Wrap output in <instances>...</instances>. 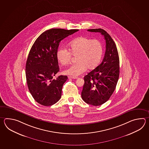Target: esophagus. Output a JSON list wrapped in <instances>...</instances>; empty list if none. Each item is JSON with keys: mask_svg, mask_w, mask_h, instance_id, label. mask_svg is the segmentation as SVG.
Returning a JSON list of instances; mask_svg holds the SVG:
<instances>
[{"mask_svg": "<svg viewBox=\"0 0 149 149\" xmlns=\"http://www.w3.org/2000/svg\"><path fill=\"white\" fill-rule=\"evenodd\" d=\"M68 78H69V79H78V77H72V76H69V77H68Z\"/></svg>", "mask_w": 149, "mask_h": 149, "instance_id": "esophagus-1", "label": "esophagus"}]
</instances>
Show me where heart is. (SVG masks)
I'll return each instance as SVG.
<instances>
[{
	"instance_id": "b5f03b06",
	"label": "heart",
	"mask_w": 149,
	"mask_h": 149,
	"mask_svg": "<svg viewBox=\"0 0 149 149\" xmlns=\"http://www.w3.org/2000/svg\"><path fill=\"white\" fill-rule=\"evenodd\" d=\"M69 47L70 52L65 48H61L56 54L57 61L63 65L70 63L72 55L76 56L77 63L64 70L65 74L77 77L84 73L86 69H95L100 63L103 48L98 40L80 37L71 41Z\"/></svg>"
}]
</instances>
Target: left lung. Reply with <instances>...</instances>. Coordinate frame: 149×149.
I'll list each match as a JSON object with an SVG mask.
<instances>
[{"mask_svg": "<svg viewBox=\"0 0 149 149\" xmlns=\"http://www.w3.org/2000/svg\"><path fill=\"white\" fill-rule=\"evenodd\" d=\"M104 37L106 49L101 63L84 77L81 97L88 104L98 106L109 100L115 90L119 77V57L116 44L104 30H87Z\"/></svg>", "mask_w": 149, "mask_h": 149, "instance_id": "8db88e82", "label": "left lung"}]
</instances>
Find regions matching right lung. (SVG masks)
Returning <instances> with one entry per match:
<instances>
[{
  "label": "right lung",
  "mask_w": 149,
  "mask_h": 149,
  "mask_svg": "<svg viewBox=\"0 0 149 149\" xmlns=\"http://www.w3.org/2000/svg\"><path fill=\"white\" fill-rule=\"evenodd\" d=\"M78 30L49 29L42 33L32 45L26 60L25 75L29 90L40 104L51 106L61 97L68 77L61 75L53 79L60 70L56 52L62 40Z\"/></svg>",
  "instance_id": "right-lung-1"
}]
</instances>
